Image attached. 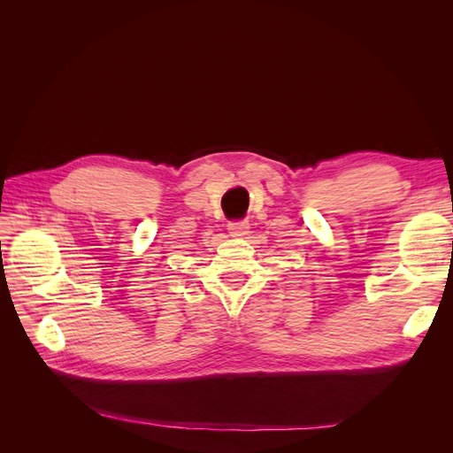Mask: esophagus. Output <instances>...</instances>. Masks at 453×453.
I'll return each instance as SVG.
<instances>
[{
  "label": "esophagus",
  "mask_w": 453,
  "mask_h": 453,
  "mask_svg": "<svg viewBox=\"0 0 453 453\" xmlns=\"http://www.w3.org/2000/svg\"><path fill=\"white\" fill-rule=\"evenodd\" d=\"M248 228H250L248 221H232V223H228L230 236H234V238H242V236L248 234Z\"/></svg>",
  "instance_id": "obj_1"
}]
</instances>
